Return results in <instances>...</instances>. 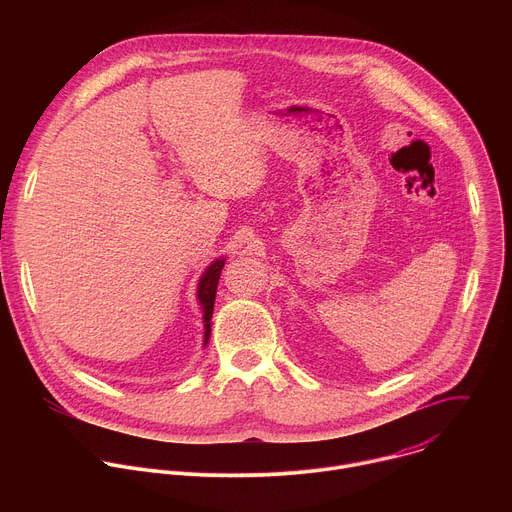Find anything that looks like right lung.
<instances>
[{
  "instance_id": "obj_1",
  "label": "right lung",
  "mask_w": 512,
  "mask_h": 512,
  "mask_svg": "<svg viewBox=\"0 0 512 512\" xmlns=\"http://www.w3.org/2000/svg\"><path fill=\"white\" fill-rule=\"evenodd\" d=\"M227 259H216L214 263H210L206 267V271L202 273L200 281H198V302L202 306L204 312V346L208 344V336H210V318H212V310H214V298H216V285L218 279H221V271L225 267Z\"/></svg>"
}]
</instances>
